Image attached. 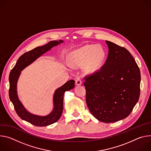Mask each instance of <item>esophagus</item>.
Returning <instances> with one entry per match:
<instances>
[{
  "label": "esophagus",
  "instance_id": "esophagus-1",
  "mask_svg": "<svg viewBox=\"0 0 151 151\" xmlns=\"http://www.w3.org/2000/svg\"><path fill=\"white\" fill-rule=\"evenodd\" d=\"M76 84L77 86H80L81 84H82V81L79 78H77L76 80Z\"/></svg>",
  "mask_w": 151,
  "mask_h": 151
}]
</instances>
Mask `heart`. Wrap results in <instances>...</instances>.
<instances>
[{
    "label": "heart",
    "mask_w": 151,
    "mask_h": 151,
    "mask_svg": "<svg viewBox=\"0 0 151 151\" xmlns=\"http://www.w3.org/2000/svg\"><path fill=\"white\" fill-rule=\"evenodd\" d=\"M105 57V50L101 45H86L72 51L69 55V61L73 68L84 65L85 71L92 74L101 68Z\"/></svg>",
    "instance_id": "heart-1"
}]
</instances>
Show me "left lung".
Here are the masks:
<instances>
[{
	"label": "left lung",
	"mask_w": 151,
	"mask_h": 151,
	"mask_svg": "<svg viewBox=\"0 0 151 151\" xmlns=\"http://www.w3.org/2000/svg\"><path fill=\"white\" fill-rule=\"evenodd\" d=\"M109 54L99 71L87 77L84 83L86 103L98 121L111 123L131 113L140 96L139 67L128 50L106 41Z\"/></svg>",
	"instance_id": "1"
}]
</instances>
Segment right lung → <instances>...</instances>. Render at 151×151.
Listing matches in <instances>:
<instances>
[{
  "mask_svg": "<svg viewBox=\"0 0 151 151\" xmlns=\"http://www.w3.org/2000/svg\"><path fill=\"white\" fill-rule=\"evenodd\" d=\"M63 40L52 41L48 44L35 48L31 51L25 53L21 56L17 62L14 68L9 74V95L11 101L20 118L32 125L38 127H44L53 124L60 118L63 111V95L66 91L74 88L75 81L71 80L63 85L56 89L53 96V107L49 114L41 116L33 114L29 111L20 100L17 93V83L22 71L27 66L35 62L37 59L50 51L53 47L63 43Z\"/></svg>",
  "mask_w": 151,
  "mask_h": 151,
  "instance_id": "add662e5",
  "label": "right lung"
}]
</instances>
